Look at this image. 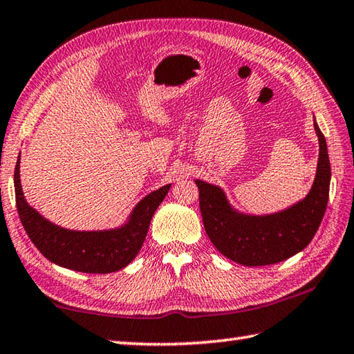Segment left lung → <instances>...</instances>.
Instances as JSON below:
<instances>
[{"mask_svg": "<svg viewBox=\"0 0 354 354\" xmlns=\"http://www.w3.org/2000/svg\"><path fill=\"white\" fill-rule=\"evenodd\" d=\"M319 159L308 195L288 209L256 216L234 210L218 185L196 179L199 207L210 241L225 258L247 267L272 266L306 248L321 225L330 193L327 142L315 121Z\"/></svg>", "mask_w": 354, "mask_h": 354, "instance_id": "1", "label": "left lung"}]
</instances>
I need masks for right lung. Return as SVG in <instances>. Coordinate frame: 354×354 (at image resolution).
<instances>
[{"label":"right lung","instance_id":"right-lung-1","mask_svg":"<svg viewBox=\"0 0 354 354\" xmlns=\"http://www.w3.org/2000/svg\"><path fill=\"white\" fill-rule=\"evenodd\" d=\"M17 209L26 233L48 261L82 273H112L136 258L147 236L151 216L167 195V184L136 204L127 223L110 230L78 232L55 225L27 204L19 181V156L15 165Z\"/></svg>","mask_w":354,"mask_h":354}]
</instances>
